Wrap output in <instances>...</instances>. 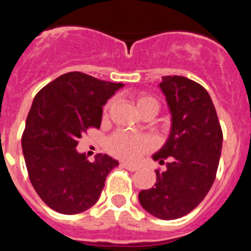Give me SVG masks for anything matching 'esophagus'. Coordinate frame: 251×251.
<instances>
[{"mask_svg":"<svg viewBox=\"0 0 251 251\" xmlns=\"http://www.w3.org/2000/svg\"><path fill=\"white\" fill-rule=\"evenodd\" d=\"M122 167L123 168H126V170H129V171H133V172H134V171H137L138 170V166H136V165H130V163H122Z\"/></svg>","mask_w":251,"mask_h":251,"instance_id":"esophagus-1","label":"esophagus"}]
</instances>
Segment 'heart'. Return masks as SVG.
<instances>
[{
	"label": "heart",
	"mask_w": 251,
	"mask_h": 251,
	"mask_svg": "<svg viewBox=\"0 0 251 251\" xmlns=\"http://www.w3.org/2000/svg\"><path fill=\"white\" fill-rule=\"evenodd\" d=\"M134 105L142 117L154 115L159 110V103L156 98L151 95H139L134 99ZM114 103L109 101L104 108L103 118L108 119L112 112ZM156 147V142L150 136H136L127 132H115L105 141L106 151L114 157L127 161H136L142 154L150 152Z\"/></svg>",
	"instance_id": "1"
}]
</instances>
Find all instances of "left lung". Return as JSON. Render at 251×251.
I'll list each match as a JSON object with an SVG mask.
<instances>
[{"label":"left lung","instance_id":"obj_1","mask_svg":"<svg viewBox=\"0 0 251 251\" xmlns=\"http://www.w3.org/2000/svg\"><path fill=\"white\" fill-rule=\"evenodd\" d=\"M162 93L172 117L167 142L153 159L166 171H156L154 187L142 190L139 202L162 220L191 212L210 191L223 148V130L211 98L202 85L185 76H162ZM167 160V162H165Z\"/></svg>","mask_w":251,"mask_h":251}]
</instances>
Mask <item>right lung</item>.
Returning a JSON list of instances; mask_svg holds the SVG:
<instances>
[{
	"mask_svg": "<svg viewBox=\"0 0 251 251\" xmlns=\"http://www.w3.org/2000/svg\"><path fill=\"white\" fill-rule=\"evenodd\" d=\"M123 86L72 72L35 97L22 134V152L35 191L54 211L75 215L92 207L108 174L119 165L101 153L89 162L76 146L88 128L100 127L103 105Z\"/></svg>",
	"mask_w": 251,
	"mask_h": 251,
	"instance_id": "right-lung-1",
	"label": "right lung"
}]
</instances>
